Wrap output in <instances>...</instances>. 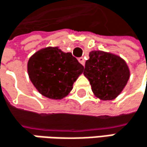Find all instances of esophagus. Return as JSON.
I'll use <instances>...</instances> for the list:
<instances>
[{
	"label": "esophagus",
	"instance_id": "esophagus-1",
	"mask_svg": "<svg viewBox=\"0 0 147 147\" xmlns=\"http://www.w3.org/2000/svg\"><path fill=\"white\" fill-rule=\"evenodd\" d=\"M79 62H80L83 66H84V64H85V61H84V57H80V58H79Z\"/></svg>",
	"mask_w": 147,
	"mask_h": 147
}]
</instances>
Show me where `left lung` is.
<instances>
[{
  "label": "left lung",
  "mask_w": 147,
  "mask_h": 147,
  "mask_svg": "<svg viewBox=\"0 0 147 147\" xmlns=\"http://www.w3.org/2000/svg\"><path fill=\"white\" fill-rule=\"evenodd\" d=\"M85 62L84 76L94 95L101 100L115 99L129 79V69L120 57L102 51H92Z\"/></svg>",
  "instance_id": "left-lung-1"
}]
</instances>
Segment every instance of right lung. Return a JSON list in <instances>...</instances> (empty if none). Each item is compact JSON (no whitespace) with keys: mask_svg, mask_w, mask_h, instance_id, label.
Returning <instances> with one entry per match:
<instances>
[{"mask_svg":"<svg viewBox=\"0 0 147 147\" xmlns=\"http://www.w3.org/2000/svg\"><path fill=\"white\" fill-rule=\"evenodd\" d=\"M84 67L70 52L46 47L35 52L28 62V74L34 86L44 96L61 100L73 89Z\"/></svg>","mask_w":147,"mask_h":147,"instance_id":"right-lung-1","label":"right lung"}]
</instances>
